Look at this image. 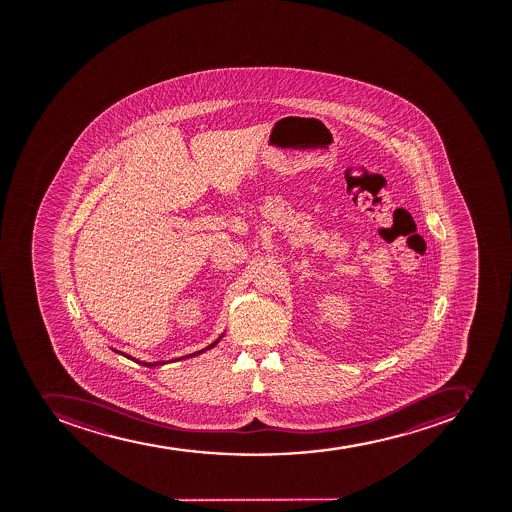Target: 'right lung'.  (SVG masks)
Segmentation results:
<instances>
[{
    "instance_id": "obj_1",
    "label": "right lung",
    "mask_w": 512,
    "mask_h": 512,
    "mask_svg": "<svg viewBox=\"0 0 512 512\" xmlns=\"http://www.w3.org/2000/svg\"><path fill=\"white\" fill-rule=\"evenodd\" d=\"M222 335H224V334H222ZM222 335H221V337H219L218 340H216V342H213V344L208 345V347H206V349L198 350V352H195V353H190V355H186V357H180V358H178V360H183V358L196 357V355H199V353H203V352H206V350L213 349L214 345L218 344L219 340L222 339ZM114 352L121 353V355H124V357L129 358V360H134V362H136V363H141V365H144V367H157V365H165V363H168V362H154V363L141 362V360H136V358H132L131 355H126V353L118 352V350H114ZM172 362H175V360H172Z\"/></svg>"
}]
</instances>
